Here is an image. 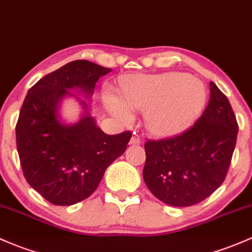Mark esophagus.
Returning <instances> with one entry per match:
<instances>
[{
    "instance_id": "34e87169",
    "label": "esophagus",
    "mask_w": 252,
    "mask_h": 252,
    "mask_svg": "<svg viewBox=\"0 0 252 252\" xmlns=\"http://www.w3.org/2000/svg\"><path fill=\"white\" fill-rule=\"evenodd\" d=\"M129 143H131V144H133V145H139L140 143H142V139H140V138L138 136H133L131 138V142H129Z\"/></svg>"
}]
</instances>
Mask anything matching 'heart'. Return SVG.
<instances>
[{"label": "heart", "instance_id": "b5f03b06", "mask_svg": "<svg viewBox=\"0 0 252 252\" xmlns=\"http://www.w3.org/2000/svg\"><path fill=\"white\" fill-rule=\"evenodd\" d=\"M205 88L201 80L183 73L159 75H131L121 82V98L107 97L114 114L128 120V108L145 110L149 128L156 133H169L188 125L204 105Z\"/></svg>", "mask_w": 252, "mask_h": 252}]
</instances>
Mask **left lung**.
Returning <instances> with one entry per match:
<instances>
[{
    "instance_id": "1",
    "label": "left lung",
    "mask_w": 252,
    "mask_h": 252,
    "mask_svg": "<svg viewBox=\"0 0 252 252\" xmlns=\"http://www.w3.org/2000/svg\"><path fill=\"white\" fill-rule=\"evenodd\" d=\"M210 98L193 125L175 136L148 139L143 178L159 201L190 207L223 183L237 143L238 123L228 99L210 82Z\"/></svg>"
}]
</instances>
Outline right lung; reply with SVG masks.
Masks as SVG:
<instances>
[{
	"label": "right lung",
	"mask_w": 252,
	"mask_h": 252,
	"mask_svg": "<svg viewBox=\"0 0 252 252\" xmlns=\"http://www.w3.org/2000/svg\"><path fill=\"white\" fill-rule=\"evenodd\" d=\"M110 71L90 61H72L44 75L24 99L15 126L21 168L30 186L51 204L88 198L131 139L129 131L105 134L88 114L72 126L62 125L56 114L68 89L80 88L90 96L98 78Z\"/></svg>",
	"instance_id": "add662e5"
}]
</instances>
